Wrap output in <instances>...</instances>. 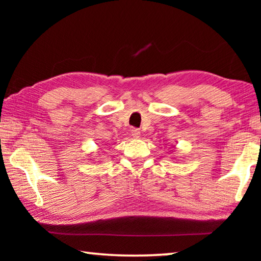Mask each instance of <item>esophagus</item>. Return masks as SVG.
I'll return each mask as SVG.
<instances>
[{
	"label": "esophagus",
	"mask_w": 261,
	"mask_h": 261,
	"mask_svg": "<svg viewBox=\"0 0 261 261\" xmlns=\"http://www.w3.org/2000/svg\"><path fill=\"white\" fill-rule=\"evenodd\" d=\"M131 135L134 138H139L140 137V131L138 129H132L131 130Z\"/></svg>",
	"instance_id": "1"
}]
</instances>
